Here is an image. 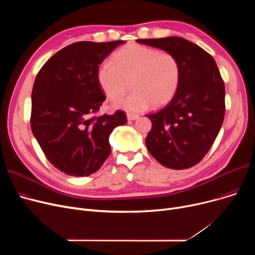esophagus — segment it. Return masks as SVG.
<instances>
[{"instance_id":"34e87169","label":"esophagus","mask_w":255,"mask_h":255,"mask_svg":"<svg viewBox=\"0 0 255 255\" xmlns=\"http://www.w3.org/2000/svg\"><path fill=\"white\" fill-rule=\"evenodd\" d=\"M138 115H134V114H127V120L128 121H134L136 119H138Z\"/></svg>"}]
</instances>
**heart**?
<instances>
[{
    "label": "heart",
    "mask_w": 255,
    "mask_h": 255,
    "mask_svg": "<svg viewBox=\"0 0 255 255\" xmlns=\"http://www.w3.org/2000/svg\"><path fill=\"white\" fill-rule=\"evenodd\" d=\"M180 78L181 68L175 56L140 44L122 48L116 53L115 62L106 60L97 70L98 84L111 100L124 95L130 80L133 92L115 102V107L128 112L167 104L177 93Z\"/></svg>",
    "instance_id": "b5f03b06"
}]
</instances>
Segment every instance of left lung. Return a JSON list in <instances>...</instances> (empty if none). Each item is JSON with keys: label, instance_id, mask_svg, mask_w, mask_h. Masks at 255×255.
I'll use <instances>...</instances> for the list:
<instances>
[{"label": "left lung", "instance_id": "obj_1", "mask_svg": "<svg viewBox=\"0 0 255 255\" xmlns=\"http://www.w3.org/2000/svg\"><path fill=\"white\" fill-rule=\"evenodd\" d=\"M136 41L171 53L181 68L175 96L162 110L146 115L152 122L146 148L165 167H192L209 152L223 123L225 89L217 64L205 49L181 37Z\"/></svg>", "mask_w": 255, "mask_h": 255}]
</instances>
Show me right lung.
Masks as SVG:
<instances>
[{
  "instance_id": "obj_1",
  "label": "right lung",
  "mask_w": 255,
  "mask_h": 255,
  "mask_svg": "<svg viewBox=\"0 0 255 255\" xmlns=\"http://www.w3.org/2000/svg\"><path fill=\"white\" fill-rule=\"evenodd\" d=\"M123 43H72L55 53L36 76L32 132L48 161L65 175L88 177L97 171L111 154V133L127 122L121 111L91 118L105 100L97 80L99 65Z\"/></svg>"
}]
</instances>
